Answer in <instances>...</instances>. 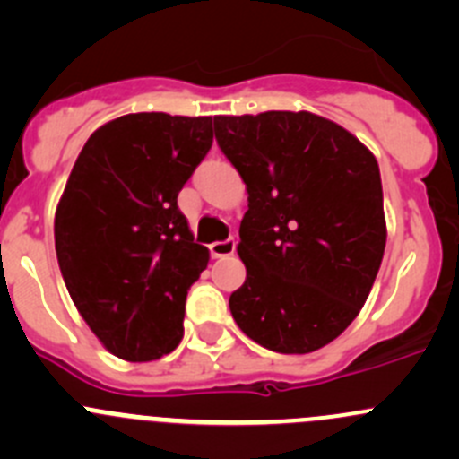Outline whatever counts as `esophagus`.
I'll use <instances>...</instances> for the list:
<instances>
[{"mask_svg": "<svg viewBox=\"0 0 459 459\" xmlns=\"http://www.w3.org/2000/svg\"><path fill=\"white\" fill-rule=\"evenodd\" d=\"M235 238H229V239H224V242H212L211 247V255L212 257H229V255H233L235 253Z\"/></svg>", "mask_w": 459, "mask_h": 459, "instance_id": "obj_1", "label": "esophagus"}]
</instances>
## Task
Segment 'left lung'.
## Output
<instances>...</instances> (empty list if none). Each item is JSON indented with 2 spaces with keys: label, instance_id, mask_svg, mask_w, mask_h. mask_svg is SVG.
Masks as SVG:
<instances>
[{
  "label": "left lung",
  "instance_id": "obj_1",
  "mask_svg": "<svg viewBox=\"0 0 459 459\" xmlns=\"http://www.w3.org/2000/svg\"><path fill=\"white\" fill-rule=\"evenodd\" d=\"M215 140L242 175L248 211L230 295L238 326L275 353L322 349L358 317L386 247L373 152L319 115H217Z\"/></svg>",
  "mask_w": 459,
  "mask_h": 459
}]
</instances>
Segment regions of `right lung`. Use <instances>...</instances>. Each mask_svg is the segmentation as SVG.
<instances>
[{
	"instance_id": "1",
	"label": "right lung",
	"mask_w": 459,
	"mask_h": 459,
	"mask_svg": "<svg viewBox=\"0 0 459 459\" xmlns=\"http://www.w3.org/2000/svg\"><path fill=\"white\" fill-rule=\"evenodd\" d=\"M212 143V117L133 113L97 128L55 212L59 271L97 340L128 362L178 349L208 248L178 195Z\"/></svg>"
}]
</instances>
